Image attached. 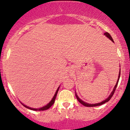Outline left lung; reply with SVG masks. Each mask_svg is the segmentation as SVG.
I'll return each instance as SVG.
<instances>
[{"instance_id":"8db88e82","label":"left lung","mask_w":130,"mask_h":130,"mask_svg":"<svg viewBox=\"0 0 130 130\" xmlns=\"http://www.w3.org/2000/svg\"><path fill=\"white\" fill-rule=\"evenodd\" d=\"M104 35H105L106 36H107V38H108L109 39V40H111V41H112V42H114V41H113V40H112V37H111V35H110L108 33V32H105V33H104ZM120 70H120V72H119V76H118V78L117 82H116V85H115V87H114L113 90H112V92L111 93V94H110V95H109V96L108 98H107V99H105V100H104V101H102L101 103H96V104H89V103H85V102H84L83 101L81 100V99H80V98L78 97V95H77V93L75 92V96H76V98H77V100L78 101V102H79L80 103H81V104H82V105H84V106H86V107H94V106H101V105H102V104H104V103H107V102H108L109 101L110 99H111V98H112V95H113L114 93H115V90H116V87H117V86H118V84L119 79H120V72H121V71H120Z\"/></svg>"}]
</instances>
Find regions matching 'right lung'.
<instances>
[{
	"label": "right lung",
	"instance_id": "right-lung-1",
	"mask_svg": "<svg viewBox=\"0 0 130 130\" xmlns=\"http://www.w3.org/2000/svg\"><path fill=\"white\" fill-rule=\"evenodd\" d=\"M58 90H59V87H58V89L57 90V91H56V92H55V95H54V96H53V99H52V100H51V101L50 102V103H48V104H47V105H46L45 106H43V107H41V108H39V109L31 108V107H28V106H25L24 104H23V103H22V104H23V105L24 106V107H27V108L29 109L33 110V111H44V110H46V109H49L50 107H51V106H52V105H53V104H54V103H55V98H56V97H57V93H58Z\"/></svg>",
	"mask_w": 130,
	"mask_h": 130
}]
</instances>
